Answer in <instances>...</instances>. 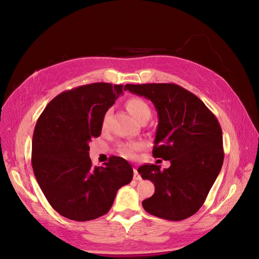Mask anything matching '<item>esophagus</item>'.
I'll use <instances>...</instances> for the list:
<instances>
[{
    "label": "esophagus",
    "mask_w": 259,
    "mask_h": 259,
    "mask_svg": "<svg viewBox=\"0 0 259 259\" xmlns=\"http://www.w3.org/2000/svg\"><path fill=\"white\" fill-rule=\"evenodd\" d=\"M134 179L135 180H140V179H142V177H140L138 170L136 168H134Z\"/></svg>",
    "instance_id": "34e87169"
}]
</instances>
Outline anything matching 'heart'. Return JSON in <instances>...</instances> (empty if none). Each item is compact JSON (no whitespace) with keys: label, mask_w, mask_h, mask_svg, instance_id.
Listing matches in <instances>:
<instances>
[{"label":"heart","mask_w":259,"mask_h":259,"mask_svg":"<svg viewBox=\"0 0 259 259\" xmlns=\"http://www.w3.org/2000/svg\"><path fill=\"white\" fill-rule=\"evenodd\" d=\"M126 108L130 113L135 117L137 121H140L146 116H150V107L143 98L132 97L126 101ZM109 116H110V110H107L101 119L100 127L103 131H106L109 126ZM144 145L142 143H127L123 144L117 149V151L125 159L134 160L137 158L138 151L142 150Z\"/></svg>","instance_id":"obj_1"}]
</instances>
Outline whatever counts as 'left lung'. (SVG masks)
Returning <instances> with one entry per match:
<instances>
[{
    "label": "left lung",
    "mask_w": 259,
    "mask_h": 259,
    "mask_svg": "<svg viewBox=\"0 0 259 259\" xmlns=\"http://www.w3.org/2000/svg\"><path fill=\"white\" fill-rule=\"evenodd\" d=\"M124 90L150 99L159 115L152 154L170 162L138 168L154 184L152 197L143 201L147 213L167 221H183L204 203L224 163L223 132L203 101L174 83L126 84Z\"/></svg>",
    "instance_id": "8db88e82"
}]
</instances>
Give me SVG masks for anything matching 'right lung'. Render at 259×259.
Wrapping results in <instances>:
<instances>
[{
  "mask_svg": "<svg viewBox=\"0 0 259 259\" xmlns=\"http://www.w3.org/2000/svg\"><path fill=\"white\" fill-rule=\"evenodd\" d=\"M123 85L92 83L60 93L35 124L31 163L52 207L66 218L88 222L107 214L117 190L133 179L131 164L111 156L93 166L89 143L100 135L104 113Z\"/></svg>",
  "mask_w": 259,
  "mask_h": 259,
  "instance_id": "1",
  "label": "right lung"
}]
</instances>
